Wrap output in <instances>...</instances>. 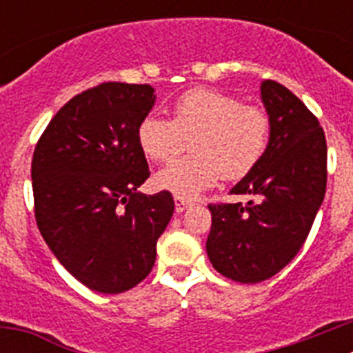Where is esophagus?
I'll return each instance as SVG.
<instances>
[{"label": "esophagus", "mask_w": 353, "mask_h": 353, "mask_svg": "<svg viewBox=\"0 0 353 353\" xmlns=\"http://www.w3.org/2000/svg\"><path fill=\"white\" fill-rule=\"evenodd\" d=\"M189 201L183 198H180V196H174V208H176V212H183L187 210V207H189Z\"/></svg>", "instance_id": "34e87169"}]
</instances>
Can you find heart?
I'll list each match as a JSON object with an SVG mask.
<instances>
[{
    "instance_id": "1",
    "label": "heart",
    "mask_w": 353,
    "mask_h": 353,
    "mask_svg": "<svg viewBox=\"0 0 353 353\" xmlns=\"http://www.w3.org/2000/svg\"><path fill=\"white\" fill-rule=\"evenodd\" d=\"M270 118L258 105L214 88H192L174 101L173 120L148 114L138 143L155 162H170L191 141L192 155L174 161L155 176L159 187L191 199L221 176L244 179L269 146Z\"/></svg>"
}]
</instances>
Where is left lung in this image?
Here are the masks:
<instances>
[{
	"instance_id": "8db88e82",
	"label": "left lung",
	"mask_w": 353,
	"mask_h": 353,
	"mask_svg": "<svg viewBox=\"0 0 353 353\" xmlns=\"http://www.w3.org/2000/svg\"><path fill=\"white\" fill-rule=\"evenodd\" d=\"M260 92L270 118L269 146L230 191L252 199L208 205L207 254L217 272L236 283H260L285 269L310 235L327 187L320 121L276 81H263Z\"/></svg>"
}]
</instances>
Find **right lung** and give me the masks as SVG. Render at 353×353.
Segmentation results:
<instances>
[{"label":"right lung","instance_id":"1","mask_svg":"<svg viewBox=\"0 0 353 353\" xmlns=\"http://www.w3.org/2000/svg\"><path fill=\"white\" fill-rule=\"evenodd\" d=\"M150 84L102 83L54 114L31 162L35 219L58 261L93 292L121 293L150 274L174 210L146 196L138 127L155 104Z\"/></svg>","mask_w":353,"mask_h":353}]
</instances>
